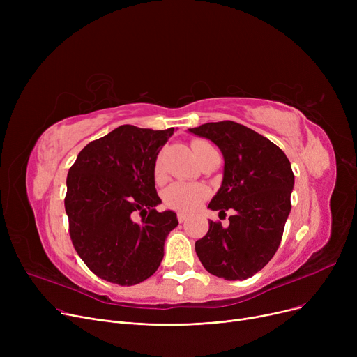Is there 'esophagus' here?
I'll list each match as a JSON object with an SVG mask.
<instances>
[{
  "label": "esophagus",
  "instance_id": "34e87169",
  "mask_svg": "<svg viewBox=\"0 0 357 357\" xmlns=\"http://www.w3.org/2000/svg\"><path fill=\"white\" fill-rule=\"evenodd\" d=\"M186 220V214H183V213H178V221L179 222H183Z\"/></svg>",
  "mask_w": 357,
  "mask_h": 357
}]
</instances>
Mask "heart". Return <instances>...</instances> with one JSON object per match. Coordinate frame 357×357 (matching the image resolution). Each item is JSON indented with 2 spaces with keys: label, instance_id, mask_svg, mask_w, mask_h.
<instances>
[{
  "label": "heart",
  "instance_id": "obj_1",
  "mask_svg": "<svg viewBox=\"0 0 357 357\" xmlns=\"http://www.w3.org/2000/svg\"><path fill=\"white\" fill-rule=\"evenodd\" d=\"M210 146L202 140H194L191 143L192 153L195 158L201 153L204 147ZM153 175L156 182L163 181V169L160 159H156ZM208 191L201 183H192V182H175L167 186L163 192V201L169 208H174L181 213H191L199 207V204L207 197Z\"/></svg>",
  "mask_w": 357,
  "mask_h": 357
}]
</instances>
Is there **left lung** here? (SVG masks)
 <instances>
[{
    "label": "left lung",
    "mask_w": 357,
    "mask_h": 357,
    "mask_svg": "<svg viewBox=\"0 0 357 357\" xmlns=\"http://www.w3.org/2000/svg\"><path fill=\"white\" fill-rule=\"evenodd\" d=\"M188 131L211 140L224 158L222 182L208 208L220 214L234 210L229 227L210 221L195 252L202 266L218 278H252L268 265L282 238L295 182L291 163L269 139L234 121Z\"/></svg>",
    "instance_id": "1"
}]
</instances>
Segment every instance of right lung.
Wrapping results in <instances>:
<instances>
[{
	"instance_id": "obj_1",
	"label": "right lung",
	"mask_w": 357,
	"mask_h": 357,
	"mask_svg": "<svg viewBox=\"0 0 357 357\" xmlns=\"http://www.w3.org/2000/svg\"><path fill=\"white\" fill-rule=\"evenodd\" d=\"M175 128L120 126L88 143L70 166L65 197L69 234L85 265L108 282L130 287L152 276L167 234L171 210L158 213L155 162ZM140 212L142 221L132 220Z\"/></svg>"
}]
</instances>
